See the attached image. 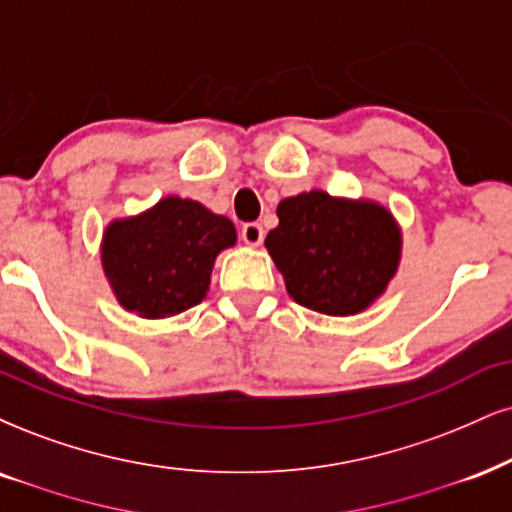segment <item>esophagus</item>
Wrapping results in <instances>:
<instances>
[{"instance_id": "34e87169", "label": "esophagus", "mask_w": 512, "mask_h": 512, "mask_svg": "<svg viewBox=\"0 0 512 512\" xmlns=\"http://www.w3.org/2000/svg\"><path fill=\"white\" fill-rule=\"evenodd\" d=\"M263 237H266V232H263V227L258 223H246L242 227V239L244 244H251V246H258L263 242Z\"/></svg>"}]
</instances>
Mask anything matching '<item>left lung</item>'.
I'll return each mask as SVG.
<instances>
[{"label": "left lung", "mask_w": 512, "mask_h": 512, "mask_svg": "<svg viewBox=\"0 0 512 512\" xmlns=\"http://www.w3.org/2000/svg\"><path fill=\"white\" fill-rule=\"evenodd\" d=\"M266 249L296 304L356 315L384 294L401 261V230L375 201L296 194L277 206Z\"/></svg>", "instance_id": "left-lung-1"}]
</instances>
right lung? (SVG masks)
<instances>
[{"mask_svg":"<svg viewBox=\"0 0 512 512\" xmlns=\"http://www.w3.org/2000/svg\"><path fill=\"white\" fill-rule=\"evenodd\" d=\"M235 242L230 218L199 201L166 197L106 227L102 266L125 311L170 318L204 301L216 256Z\"/></svg>","mask_w":512,"mask_h":512,"instance_id":"1","label":"right lung"}]
</instances>
